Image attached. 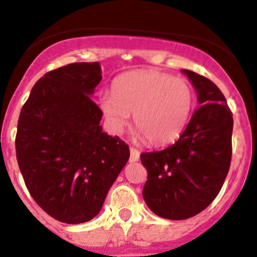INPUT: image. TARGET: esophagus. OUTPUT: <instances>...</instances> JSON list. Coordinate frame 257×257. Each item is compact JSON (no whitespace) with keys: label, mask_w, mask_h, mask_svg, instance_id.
I'll list each match as a JSON object with an SVG mask.
<instances>
[{"label":"esophagus","mask_w":257,"mask_h":257,"mask_svg":"<svg viewBox=\"0 0 257 257\" xmlns=\"http://www.w3.org/2000/svg\"><path fill=\"white\" fill-rule=\"evenodd\" d=\"M139 157H140V152L138 151L136 148H134V147H130V161L131 162H136V161H139Z\"/></svg>","instance_id":"esophagus-1"}]
</instances>
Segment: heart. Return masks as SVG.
Wrapping results in <instances>:
<instances>
[{
  "label": "heart",
  "mask_w": 257,
  "mask_h": 257,
  "mask_svg": "<svg viewBox=\"0 0 257 257\" xmlns=\"http://www.w3.org/2000/svg\"><path fill=\"white\" fill-rule=\"evenodd\" d=\"M100 108L114 133H122L134 113L136 128L154 145L176 140L194 103L189 83L157 70H134L117 77L113 95L100 97Z\"/></svg>",
  "instance_id": "1"
}]
</instances>
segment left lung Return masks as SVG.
I'll return each instance as SVG.
<instances>
[{"instance_id": "left-lung-1", "label": "left lung", "mask_w": 257, "mask_h": 257, "mask_svg": "<svg viewBox=\"0 0 257 257\" xmlns=\"http://www.w3.org/2000/svg\"><path fill=\"white\" fill-rule=\"evenodd\" d=\"M183 72L196 87L199 106L175 144L140 154L148 171L145 203L170 220L189 219L205 210L219 194L231 161L233 113L225 97L208 78Z\"/></svg>"}]
</instances>
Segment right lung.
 I'll return each instance as SVG.
<instances>
[{"mask_svg":"<svg viewBox=\"0 0 257 257\" xmlns=\"http://www.w3.org/2000/svg\"><path fill=\"white\" fill-rule=\"evenodd\" d=\"M101 81L99 63H72L38 79L24 103L15 138L29 194L67 224L94 219L130 157L128 145L103 133L91 99Z\"/></svg>","mask_w":257,"mask_h":257,"instance_id":"right-lung-1","label":"right lung"}]
</instances>
